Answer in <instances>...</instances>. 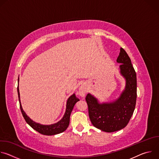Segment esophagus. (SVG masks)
<instances>
[{
  "instance_id": "obj_1",
  "label": "esophagus",
  "mask_w": 159,
  "mask_h": 159,
  "mask_svg": "<svg viewBox=\"0 0 159 159\" xmlns=\"http://www.w3.org/2000/svg\"><path fill=\"white\" fill-rule=\"evenodd\" d=\"M79 95L82 97H84L85 94L87 93V88L85 85H82L79 88Z\"/></svg>"
}]
</instances>
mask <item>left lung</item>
<instances>
[{
	"instance_id": "8db88e82",
	"label": "left lung",
	"mask_w": 159,
	"mask_h": 159,
	"mask_svg": "<svg viewBox=\"0 0 159 159\" xmlns=\"http://www.w3.org/2000/svg\"><path fill=\"white\" fill-rule=\"evenodd\" d=\"M117 62L120 73L126 79L125 89L120 96L112 102L100 104L90 94L85 97L89 116L93 126L105 132H114L124 128L129 121L137 101V75L131 60L121 48Z\"/></svg>"
}]
</instances>
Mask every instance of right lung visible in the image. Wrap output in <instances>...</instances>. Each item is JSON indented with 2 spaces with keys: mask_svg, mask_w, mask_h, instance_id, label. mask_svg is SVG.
I'll use <instances>...</instances> for the list:
<instances>
[{
  "mask_svg": "<svg viewBox=\"0 0 159 159\" xmlns=\"http://www.w3.org/2000/svg\"><path fill=\"white\" fill-rule=\"evenodd\" d=\"M19 82V78H18ZM17 93H18V98L20 104V109L22 112V115L23 116L26 123L32 127L34 130L37 131L39 133L44 135H54L63 132L66 129L69 125L70 123V116L71 112L74 108L75 103L79 101V99L75 96V94H74L72 95L67 100L66 105V111L63 117L61 120L58 122L50 125H43L33 121L28 115L26 114V112L23 111L20 101V94L19 90V86H17Z\"/></svg>",
  "mask_w": 159,
  "mask_h": 159,
  "instance_id": "right-lung-1",
  "label": "right lung"
}]
</instances>
